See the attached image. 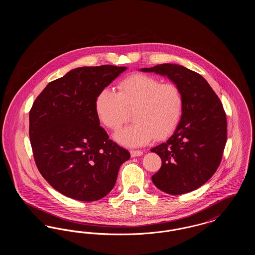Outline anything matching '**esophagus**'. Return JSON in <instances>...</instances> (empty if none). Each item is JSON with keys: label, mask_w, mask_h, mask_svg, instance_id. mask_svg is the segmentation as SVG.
<instances>
[{"label": "esophagus", "mask_w": 255, "mask_h": 255, "mask_svg": "<svg viewBox=\"0 0 255 255\" xmlns=\"http://www.w3.org/2000/svg\"><path fill=\"white\" fill-rule=\"evenodd\" d=\"M130 154H131V157H139L143 154V152L140 150H131Z\"/></svg>", "instance_id": "34e87169"}]
</instances>
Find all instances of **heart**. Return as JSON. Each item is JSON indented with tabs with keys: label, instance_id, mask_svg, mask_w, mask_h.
I'll return each instance as SVG.
<instances>
[{
	"label": "heart",
	"instance_id": "b5f03b06",
	"mask_svg": "<svg viewBox=\"0 0 255 255\" xmlns=\"http://www.w3.org/2000/svg\"><path fill=\"white\" fill-rule=\"evenodd\" d=\"M184 98L175 83H162L157 78L132 74L119 83L118 93L102 90L96 99V112L101 123L118 131L133 112L132 125L116 133L122 145H145L154 137L162 139L173 133L182 119Z\"/></svg>",
	"mask_w": 255,
	"mask_h": 255
}]
</instances>
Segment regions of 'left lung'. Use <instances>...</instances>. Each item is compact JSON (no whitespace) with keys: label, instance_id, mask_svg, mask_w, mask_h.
Segmentation results:
<instances>
[{"label":"left lung","instance_id":"left-lung-1","mask_svg":"<svg viewBox=\"0 0 255 255\" xmlns=\"http://www.w3.org/2000/svg\"><path fill=\"white\" fill-rule=\"evenodd\" d=\"M140 71L166 75L181 88L184 98L175 132L151 149L161 158L152 181L167 194L193 191L213 176L222 160L228 133L222 102L201 74L180 65L160 64Z\"/></svg>","mask_w":255,"mask_h":255}]
</instances>
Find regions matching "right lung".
<instances>
[{
    "label": "right lung",
    "mask_w": 255,
    "mask_h": 255,
    "mask_svg": "<svg viewBox=\"0 0 255 255\" xmlns=\"http://www.w3.org/2000/svg\"><path fill=\"white\" fill-rule=\"evenodd\" d=\"M126 67L77 68L49 82L29 111L37 168L63 195L83 202L109 193L130 153L109 139L96 112L97 95Z\"/></svg>",
    "instance_id": "add662e5"
}]
</instances>
